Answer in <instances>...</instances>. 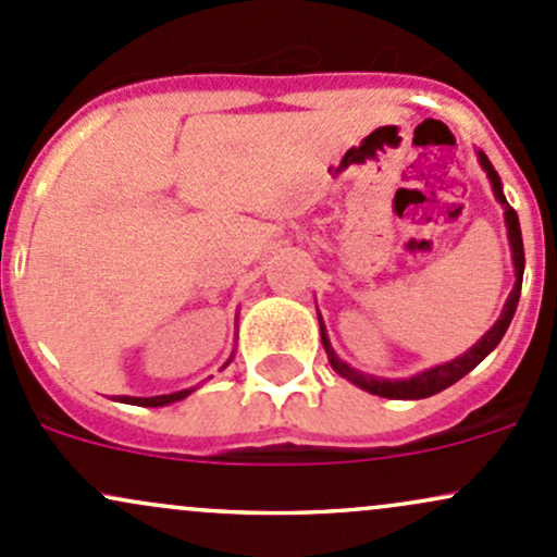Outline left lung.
Listing matches in <instances>:
<instances>
[{"label":"left lung","mask_w":557,"mask_h":557,"mask_svg":"<svg viewBox=\"0 0 557 557\" xmlns=\"http://www.w3.org/2000/svg\"><path fill=\"white\" fill-rule=\"evenodd\" d=\"M478 164L483 166V172H486L488 183H492V190H494L496 201H499L502 209H505L507 238H510L512 268H516V286H512L510 297H507V302H505V308H502V313H499V319H496V324L488 329V332L483 334V337L478 339V343L472 345L470 350H465L462 356H457V358H454V361L438 363V367H430V369H424V372H420V374L406 376V380H385V376L363 374V372H358V369H352L350 363H345L343 358H339L337 352H334L332 343H329L326 326H324V321H321V315H319L321 343H324V350H326V356H329V363H332V369L339 376H345V380L352 382V385L361 387V391L372 393V396L396 398V400H417V398H428V396H435V393L446 391L448 385H454V382L462 380L465 374L472 372V369H475L478 363H481L483 358H486L488 352H492L496 345H499V339L505 337L507 326H510L512 315H516V308H518V300H520V284H523V268H525L523 236H520L518 214H516V209L507 205L505 190H502L499 175H496L494 164H492V161H488V157L483 151H478Z\"/></svg>","instance_id":"left-lung-1"}]
</instances>
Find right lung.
Segmentation results:
<instances>
[{
  "instance_id": "right-lung-1",
  "label": "right lung",
  "mask_w": 557,
  "mask_h": 557,
  "mask_svg": "<svg viewBox=\"0 0 557 557\" xmlns=\"http://www.w3.org/2000/svg\"><path fill=\"white\" fill-rule=\"evenodd\" d=\"M233 361V356L228 358V361L223 363V369L228 367V363ZM196 387H188V391H177V393H166V396H151V398H135V396H122L116 400H122V404H133V406H166V404H175V400H183L185 396H190Z\"/></svg>"
}]
</instances>
